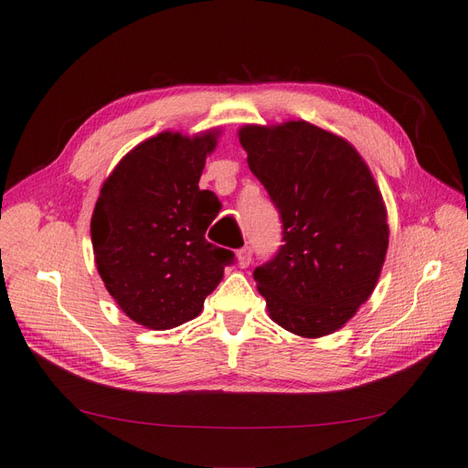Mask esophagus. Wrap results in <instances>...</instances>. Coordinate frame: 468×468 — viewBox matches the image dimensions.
Masks as SVG:
<instances>
[{
    "label": "esophagus",
    "instance_id": "obj_1",
    "mask_svg": "<svg viewBox=\"0 0 468 468\" xmlns=\"http://www.w3.org/2000/svg\"><path fill=\"white\" fill-rule=\"evenodd\" d=\"M250 261H253V250L250 247H243L241 250L237 253V265L241 269H247L250 265Z\"/></svg>",
    "mask_w": 468,
    "mask_h": 468
}]
</instances>
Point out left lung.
Here are the masks:
<instances>
[{"instance_id": "obj_1", "label": "left lung", "mask_w": 468, "mask_h": 468, "mask_svg": "<svg viewBox=\"0 0 468 468\" xmlns=\"http://www.w3.org/2000/svg\"><path fill=\"white\" fill-rule=\"evenodd\" d=\"M239 142L282 221L284 245L253 272L269 316L303 338L336 332L374 292L388 253L374 176L350 142L304 120L247 124Z\"/></svg>"}]
</instances>
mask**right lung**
I'll list each match as a JSON object with an SVG mask.
<instances>
[{"label":"right lung","instance_id":"obj_1","mask_svg":"<svg viewBox=\"0 0 468 468\" xmlns=\"http://www.w3.org/2000/svg\"><path fill=\"white\" fill-rule=\"evenodd\" d=\"M218 134L162 132L130 150L101 187L90 219L94 262L122 313L146 328L194 320L235 261L206 239L221 203L197 186Z\"/></svg>","mask_w":468,"mask_h":468}]
</instances>
